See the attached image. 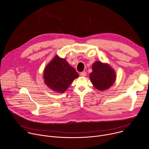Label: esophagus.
<instances>
[{"label": "esophagus", "mask_w": 149, "mask_h": 149, "mask_svg": "<svg viewBox=\"0 0 149 149\" xmlns=\"http://www.w3.org/2000/svg\"><path fill=\"white\" fill-rule=\"evenodd\" d=\"M86 75H87V73H86V72H85V71L82 72L80 73V76L81 77H86Z\"/></svg>", "instance_id": "obj_1"}]
</instances>
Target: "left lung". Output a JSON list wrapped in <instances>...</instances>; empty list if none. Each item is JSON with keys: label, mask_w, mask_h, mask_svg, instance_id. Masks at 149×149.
<instances>
[{"label": "left lung", "mask_w": 149, "mask_h": 149, "mask_svg": "<svg viewBox=\"0 0 149 149\" xmlns=\"http://www.w3.org/2000/svg\"><path fill=\"white\" fill-rule=\"evenodd\" d=\"M92 70L90 78L96 89L100 91L106 90L114 83L116 78V72L108 63L96 61L93 64Z\"/></svg>", "instance_id": "obj_1"}]
</instances>
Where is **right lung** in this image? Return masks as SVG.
Instances as JSON below:
<instances>
[{
  "label": "right lung",
  "mask_w": 149,
  "mask_h": 149,
  "mask_svg": "<svg viewBox=\"0 0 149 149\" xmlns=\"http://www.w3.org/2000/svg\"><path fill=\"white\" fill-rule=\"evenodd\" d=\"M43 76L44 82L50 89L61 93L65 91L73 81L79 77L66 59L58 55L45 67Z\"/></svg>",
  "instance_id": "1"
}]
</instances>
